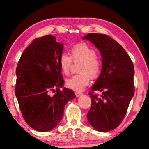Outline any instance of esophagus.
<instances>
[{
  "label": "esophagus",
  "instance_id": "esophagus-1",
  "mask_svg": "<svg viewBox=\"0 0 149 149\" xmlns=\"http://www.w3.org/2000/svg\"><path fill=\"white\" fill-rule=\"evenodd\" d=\"M75 95H76V97H80L81 95H83V93H82L81 92H79V91H75Z\"/></svg>",
  "mask_w": 149,
  "mask_h": 149
}]
</instances>
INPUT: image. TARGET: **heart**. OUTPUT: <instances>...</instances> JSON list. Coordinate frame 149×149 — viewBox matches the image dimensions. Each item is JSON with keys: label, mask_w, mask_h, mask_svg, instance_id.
I'll return each mask as SVG.
<instances>
[{"label": "heart", "mask_w": 149, "mask_h": 149, "mask_svg": "<svg viewBox=\"0 0 149 149\" xmlns=\"http://www.w3.org/2000/svg\"><path fill=\"white\" fill-rule=\"evenodd\" d=\"M74 61H81L79 72L68 79L66 84L75 91H81L89 84L90 76L95 79L99 76L102 70V63L97 58V53L86 43H81L74 45L71 49V56L67 54H62L59 59L61 70L65 75H68Z\"/></svg>", "instance_id": "heart-1"}]
</instances>
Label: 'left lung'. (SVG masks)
I'll return each instance as SVG.
<instances>
[{
  "label": "left lung",
  "instance_id": "1",
  "mask_svg": "<svg viewBox=\"0 0 149 149\" xmlns=\"http://www.w3.org/2000/svg\"><path fill=\"white\" fill-rule=\"evenodd\" d=\"M83 39L99 49L102 62L101 74L88 93L91 105L88 120L97 131H111L122 122L134 95L133 63L124 49L109 36L90 33ZM95 90L103 95L95 94Z\"/></svg>",
  "mask_w": 149,
  "mask_h": 149
}]
</instances>
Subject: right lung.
<instances>
[{"instance_id":"1","label":"right lung","mask_w":149,"mask_h":149,"mask_svg":"<svg viewBox=\"0 0 149 149\" xmlns=\"http://www.w3.org/2000/svg\"><path fill=\"white\" fill-rule=\"evenodd\" d=\"M63 49L54 36L38 38L25 49L16 69L15 91L22 116L40 132L54 128L63 118L66 104L75 97L70 89L60 90L64 83L59 65ZM52 91L56 92L52 96Z\"/></svg>"}]
</instances>
